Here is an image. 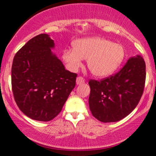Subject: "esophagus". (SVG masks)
Segmentation results:
<instances>
[{
  "label": "esophagus",
  "mask_w": 156,
  "mask_h": 156,
  "mask_svg": "<svg viewBox=\"0 0 156 156\" xmlns=\"http://www.w3.org/2000/svg\"><path fill=\"white\" fill-rule=\"evenodd\" d=\"M85 82V80L83 77L82 76H78L76 78V84L77 85H80V84H82L83 83Z\"/></svg>",
  "instance_id": "esophagus-1"
}]
</instances>
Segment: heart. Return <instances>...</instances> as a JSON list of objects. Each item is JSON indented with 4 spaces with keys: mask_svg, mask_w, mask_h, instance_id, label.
Instances as JSON below:
<instances>
[{
    "mask_svg": "<svg viewBox=\"0 0 156 156\" xmlns=\"http://www.w3.org/2000/svg\"><path fill=\"white\" fill-rule=\"evenodd\" d=\"M125 58L124 48L101 37H90L76 41L73 48L66 49L62 58L71 71L82 66L83 59L87 58V67L93 75L105 77L118 69Z\"/></svg>",
    "mask_w": 156,
    "mask_h": 156,
    "instance_id": "heart-1",
    "label": "heart"
}]
</instances>
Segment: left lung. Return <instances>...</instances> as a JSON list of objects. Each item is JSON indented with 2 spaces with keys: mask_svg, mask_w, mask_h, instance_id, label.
Here are the masks:
<instances>
[{
  "mask_svg": "<svg viewBox=\"0 0 156 156\" xmlns=\"http://www.w3.org/2000/svg\"><path fill=\"white\" fill-rule=\"evenodd\" d=\"M146 71L144 59L130 58L115 75L90 80L89 106L93 116L102 122L119 121L137 105L143 94Z\"/></svg>",
  "mask_w": 156,
  "mask_h": 156,
  "instance_id": "left-lung-1",
  "label": "left lung"
}]
</instances>
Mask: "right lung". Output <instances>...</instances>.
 <instances>
[{"instance_id":"1","label":"right lung","mask_w":156,"mask_h":156,"mask_svg":"<svg viewBox=\"0 0 156 156\" xmlns=\"http://www.w3.org/2000/svg\"><path fill=\"white\" fill-rule=\"evenodd\" d=\"M54 41L41 34L16 54L12 88L19 109L30 119L48 122L57 116L76 86L77 74L65 69L51 52Z\"/></svg>"}]
</instances>
